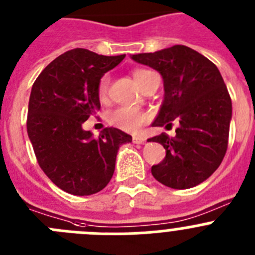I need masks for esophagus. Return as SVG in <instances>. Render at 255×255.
<instances>
[{
	"label": "esophagus",
	"mask_w": 255,
	"mask_h": 255,
	"mask_svg": "<svg viewBox=\"0 0 255 255\" xmlns=\"http://www.w3.org/2000/svg\"><path fill=\"white\" fill-rule=\"evenodd\" d=\"M147 141V138L145 136H140V135H134L132 136V143L135 144H144Z\"/></svg>",
	"instance_id": "1"
}]
</instances>
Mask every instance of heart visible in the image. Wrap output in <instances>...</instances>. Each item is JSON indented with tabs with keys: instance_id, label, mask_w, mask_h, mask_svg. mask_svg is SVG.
<instances>
[{
	"instance_id": "b5f03b06",
	"label": "heart",
	"mask_w": 255,
	"mask_h": 255,
	"mask_svg": "<svg viewBox=\"0 0 255 255\" xmlns=\"http://www.w3.org/2000/svg\"><path fill=\"white\" fill-rule=\"evenodd\" d=\"M150 74V71L147 70H136L134 73V80L136 84L140 87L141 82L144 78ZM108 87H110V78L108 76H103L101 79L100 85H98V96L100 98H106L108 93ZM110 124L119 129L124 130L128 132H136L141 129V126L148 121V115L145 112L140 111L138 108L128 107V106H123V107H117L116 110L110 114Z\"/></svg>"
}]
</instances>
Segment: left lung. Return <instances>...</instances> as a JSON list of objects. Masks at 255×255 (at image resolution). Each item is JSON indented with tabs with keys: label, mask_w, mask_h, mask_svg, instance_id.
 I'll return each instance as SVG.
<instances>
[{
	"label": "left lung",
	"mask_w": 255,
	"mask_h": 255,
	"mask_svg": "<svg viewBox=\"0 0 255 255\" xmlns=\"http://www.w3.org/2000/svg\"><path fill=\"white\" fill-rule=\"evenodd\" d=\"M131 58L163 79V102L152 126L171 129L172 121L177 123L173 138L161 134L149 139L166 149L163 161L152 166V175L172 189L199 185L217 170L229 143L233 105L220 70L180 44Z\"/></svg>",
	"instance_id": "obj_1"
}]
</instances>
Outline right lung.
Instances as JSON below:
<instances>
[{
  "label": "right lung",
  "mask_w": 255,
  "mask_h": 255,
  "mask_svg": "<svg viewBox=\"0 0 255 255\" xmlns=\"http://www.w3.org/2000/svg\"><path fill=\"white\" fill-rule=\"evenodd\" d=\"M124 58L71 49L52 61L31 87L28 136L40 168L69 194L102 190L114 175L120 145L132 140L116 128H106L97 139L83 129L100 111L101 79Z\"/></svg>",
  "instance_id": "obj_1"
}]
</instances>
